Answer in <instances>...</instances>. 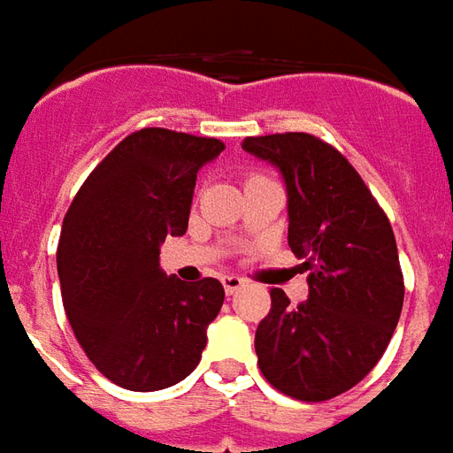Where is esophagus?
<instances>
[{"label": "esophagus", "mask_w": 453, "mask_h": 453, "mask_svg": "<svg viewBox=\"0 0 453 453\" xmlns=\"http://www.w3.org/2000/svg\"><path fill=\"white\" fill-rule=\"evenodd\" d=\"M223 286H226V294L233 296V294H237L242 286H245V279H240V276H235V274H227V276H223Z\"/></svg>", "instance_id": "esophagus-1"}]
</instances>
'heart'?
Returning a JSON list of instances; mask_svg holds the SVG:
<instances>
[{
  "label": "heart",
  "instance_id": "obj_1",
  "mask_svg": "<svg viewBox=\"0 0 453 453\" xmlns=\"http://www.w3.org/2000/svg\"><path fill=\"white\" fill-rule=\"evenodd\" d=\"M262 179H269L266 174H259V172H252L250 177H247V184H252V181H262Z\"/></svg>",
  "mask_w": 453,
  "mask_h": 453
}]
</instances>
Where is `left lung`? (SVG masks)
Wrapping results in <instances>:
<instances>
[{
	"label": "left lung",
	"mask_w": 453,
	"mask_h": 453,
	"mask_svg": "<svg viewBox=\"0 0 453 453\" xmlns=\"http://www.w3.org/2000/svg\"><path fill=\"white\" fill-rule=\"evenodd\" d=\"M242 148L281 169L288 247L305 259L308 301L272 288L255 334L257 364L284 395L323 403L354 388L388 347L405 284L388 216L349 159L311 133H274Z\"/></svg>",
	"instance_id": "left-lung-1"
}]
</instances>
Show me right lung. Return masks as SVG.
Listing matches in <instances>:
<instances>
[{"label":"right lung","instance_id":"1","mask_svg":"<svg viewBox=\"0 0 453 453\" xmlns=\"http://www.w3.org/2000/svg\"><path fill=\"white\" fill-rule=\"evenodd\" d=\"M223 150L218 138L135 130L92 169L65 213V313L84 354L120 388H169L201 361L226 291L211 276L165 274L159 242L187 233L198 169Z\"/></svg>","mask_w":453,"mask_h":453}]
</instances>
